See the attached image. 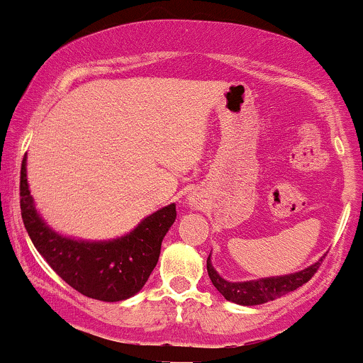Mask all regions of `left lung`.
Returning <instances> with one entry per match:
<instances>
[{"instance_id":"left-lung-1","label":"left lung","mask_w":363,"mask_h":363,"mask_svg":"<svg viewBox=\"0 0 363 363\" xmlns=\"http://www.w3.org/2000/svg\"><path fill=\"white\" fill-rule=\"evenodd\" d=\"M320 264H323V259L313 264V266L307 267V269L295 272V274L276 276V278H264L257 281H243V283H230L214 271L211 259H207V272H209V278L213 281L216 290L221 293L226 300L238 305H259L279 298V296L295 291L296 288L308 283L320 267Z\"/></svg>"}]
</instances>
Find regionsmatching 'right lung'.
Instances as JSON below:
<instances>
[{
	"instance_id": "right-lung-1",
	"label": "right lung",
	"mask_w": 363,
	"mask_h": 363,
	"mask_svg": "<svg viewBox=\"0 0 363 363\" xmlns=\"http://www.w3.org/2000/svg\"><path fill=\"white\" fill-rule=\"evenodd\" d=\"M20 211L32 243L65 283L89 298L120 302L140 291L161 254V243L177 218L169 203L147 216L132 233L111 242H80L56 235L43 223L27 185L26 157L20 169Z\"/></svg>"
}]
</instances>
